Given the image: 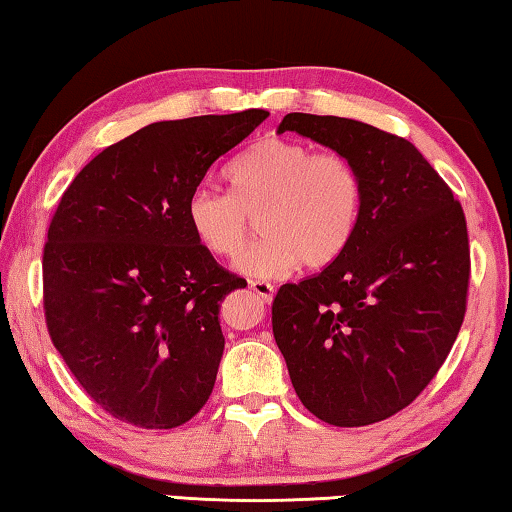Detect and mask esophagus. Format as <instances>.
<instances>
[{
	"label": "esophagus",
	"mask_w": 512,
	"mask_h": 512,
	"mask_svg": "<svg viewBox=\"0 0 512 512\" xmlns=\"http://www.w3.org/2000/svg\"><path fill=\"white\" fill-rule=\"evenodd\" d=\"M250 289H253L259 298L262 300H266V302H271L273 300V296H275V287L273 284H268V282H264V280H255V282H250Z\"/></svg>",
	"instance_id": "34e87169"
}]
</instances>
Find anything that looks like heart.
Segmentation results:
<instances>
[{
    "label": "heart",
    "mask_w": 512,
    "mask_h": 512,
    "mask_svg": "<svg viewBox=\"0 0 512 512\" xmlns=\"http://www.w3.org/2000/svg\"><path fill=\"white\" fill-rule=\"evenodd\" d=\"M230 194L198 187L187 198V223L207 253L235 259L259 216L264 239L239 257L244 275L280 277L300 264L323 268L357 235L363 185L339 153H314L289 137H264L223 171Z\"/></svg>",
    "instance_id": "1"
}]
</instances>
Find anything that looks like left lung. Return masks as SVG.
I'll return each mask as SVG.
<instances>
[{
	"instance_id": "1",
	"label": "left lung",
	"mask_w": 512,
	"mask_h": 512,
	"mask_svg": "<svg viewBox=\"0 0 512 512\" xmlns=\"http://www.w3.org/2000/svg\"><path fill=\"white\" fill-rule=\"evenodd\" d=\"M284 131L350 160L363 210L339 259L277 291L273 336L318 420L366 427L409 406L452 350L470 280L465 214L404 137L305 112H289Z\"/></svg>"
}]
</instances>
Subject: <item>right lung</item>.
Wrapping results in <instances>:
<instances>
[{"label":"right lung","mask_w":512,"mask_h":512,"mask_svg":"<svg viewBox=\"0 0 512 512\" xmlns=\"http://www.w3.org/2000/svg\"><path fill=\"white\" fill-rule=\"evenodd\" d=\"M266 117L155 121L103 149L60 198L42 257L47 327L112 418L173 429L210 397L225 348L219 309L241 282L198 244L185 207Z\"/></svg>","instance_id":"1"}]
</instances>
